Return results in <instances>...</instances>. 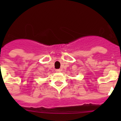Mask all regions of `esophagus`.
I'll use <instances>...</instances> for the list:
<instances>
[{"label":"esophagus","mask_w":121,"mask_h":121,"mask_svg":"<svg viewBox=\"0 0 121 121\" xmlns=\"http://www.w3.org/2000/svg\"><path fill=\"white\" fill-rule=\"evenodd\" d=\"M61 71V69H56V72H57V73H60V72Z\"/></svg>","instance_id":"esophagus-1"}]
</instances>
